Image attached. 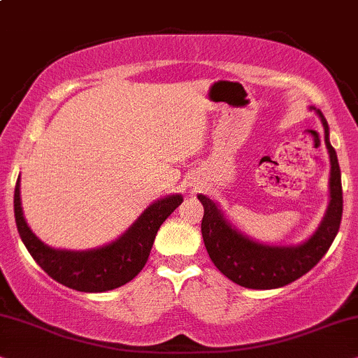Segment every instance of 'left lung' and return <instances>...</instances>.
<instances>
[{
	"instance_id": "8db88e82",
	"label": "left lung",
	"mask_w": 358,
	"mask_h": 358,
	"mask_svg": "<svg viewBox=\"0 0 358 358\" xmlns=\"http://www.w3.org/2000/svg\"><path fill=\"white\" fill-rule=\"evenodd\" d=\"M319 115L324 127V140L330 158L329 205L317 229L299 244H266L236 228L224 211L206 194H198L205 208L201 234L213 264L233 282L248 289H275L291 284L314 268L336 239L342 220V182L337 153L330 145L329 125L322 112L309 107Z\"/></svg>"
}]
</instances>
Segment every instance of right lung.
I'll use <instances>...</instances> for the list:
<instances>
[{
	"mask_svg": "<svg viewBox=\"0 0 358 358\" xmlns=\"http://www.w3.org/2000/svg\"><path fill=\"white\" fill-rule=\"evenodd\" d=\"M180 193L150 203L129 229L114 241L85 251L57 250L44 244L31 231L21 206V176L15 188V218L26 250L41 269L62 286L80 292H106L124 286L143 269L157 231L178 205Z\"/></svg>",
	"mask_w": 358,
	"mask_h": 358,
	"instance_id": "obj_1",
	"label": "right lung"
}]
</instances>
